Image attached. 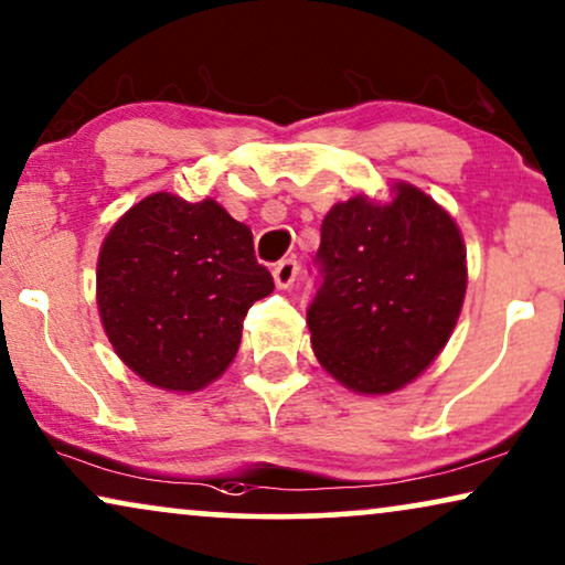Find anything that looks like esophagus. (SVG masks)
<instances>
[{"label":"esophagus","instance_id":"34e87169","mask_svg":"<svg viewBox=\"0 0 565 565\" xmlns=\"http://www.w3.org/2000/svg\"><path fill=\"white\" fill-rule=\"evenodd\" d=\"M297 274H299V263H297V260L287 258V260L276 263V266H274V281H276V287H278V289H289L291 284H295Z\"/></svg>","mask_w":565,"mask_h":565}]
</instances>
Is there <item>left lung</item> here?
Segmentation results:
<instances>
[{"label":"left lung","instance_id":"8db88e82","mask_svg":"<svg viewBox=\"0 0 565 565\" xmlns=\"http://www.w3.org/2000/svg\"><path fill=\"white\" fill-rule=\"evenodd\" d=\"M322 220V284L307 310L312 351L330 377L361 395L395 393L445 349L468 289L462 232L431 195L393 183Z\"/></svg>","mask_w":565,"mask_h":565}]
</instances>
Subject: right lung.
Here are the masks:
<instances>
[{"label": "right lung", "instance_id": "obj_1", "mask_svg": "<svg viewBox=\"0 0 565 565\" xmlns=\"http://www.w3.org/2000/svg\"><path fill=\"white\" fill-rule=\"evenodd\" d=\"M270 291L250 227L214 199L147 195L113 224L97 255V312L113 351L168 393L222 377L247 310Z\"/></svg>", "mask_w": 565, "mask_h": 565}]
</instances>
